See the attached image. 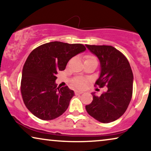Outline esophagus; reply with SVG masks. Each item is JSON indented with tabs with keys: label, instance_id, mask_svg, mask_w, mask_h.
Masks as SVG:
<instances>
[{
	"label": "esophagus",
	"instance_id": "34e87169",
	"mask_svg": "<svg viewBox=\"0 0 151 151\" xmlns=\"http://www.w3.org/2000/svg\"><path fill=\"white\" fill-rule=\"evenodd\" d=\"M83 91H75V94L76 95H80L83 93Z\"/></svg>",
	"mask_w": 151,
	"mask_h": 151
}]
</instances>
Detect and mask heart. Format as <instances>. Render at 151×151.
<instances>
[{"mask_svg":"<svg viewBox=\"0 0 151 151\" xmlns=\"http://www.w3.org/2000/svg\"><path fill=\"white\" fill-rule=\"evenodd\" d=\"M91 59H96L92 55H88L86 57V60H91ZM87 83V80L86 78H82V77H78L76 78L75 79L72 80V84L73 86H75L76 88H84L86 85Z\"/></svg>","mask_w":151,"mask_h":151,"instance_id":"heart-1","label":"heart"}]
</instances>
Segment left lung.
I'll list each match as a JSON object with an SVG mask.
<instances>
[{
	"label": "left lung",
	"instance_id": "1",
	"mask_svg": "<svg viewBox=\"0 0 151 151\" xmlns=\"http://www.w3.org/2000/svg\"><path fill=\"white\" fill-rule=\"evenodd\" d=\"M86 48L100 63V73L95 86H106V92L100 96L92 93L93 101L86 105L91 116L102 123L119 118L129 106L133 94V74L127 58L112 46L88 45Z\"/></svg>",
	"mask_w": 151,
	"mask_h": 151
}]
</instances>
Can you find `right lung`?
I'll use <instances>...</instances> for the list:
<instances>
[{
	"label": "right lung",
	"mask_w": 151,
	"mask_h": 151,
	"mask_svg": "<svg viewBox=\"0 0 151 151\" xmlns=\"http://www.w3.org/2000/svg\"><path fill=\"white\" fill-rule=\"evenodd\" d=\"M85 50L82 44L55 41L30 53L22 69L20 91L24 104L33 115L51 120L65 112L74 92L67 86L57 88L55 76L65 69L70 59Z\"/></svg>",
	"instance_id": "1"
}]
</instances>
